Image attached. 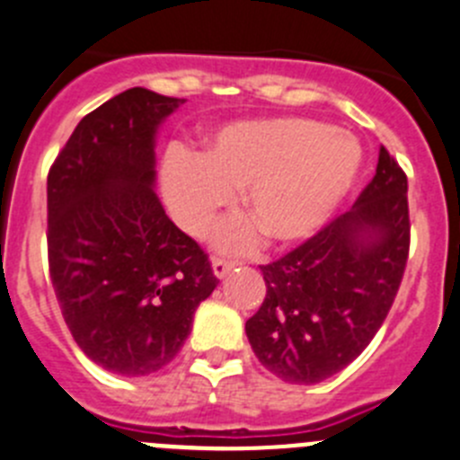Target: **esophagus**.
Here are the masks:
<instances>
[{
  "instance_id": "esophagus-1",
  "label": "esophagus",
  "mask_w": 460,
  "mask_h": 460,
  "mask_svg": "<svg viewBox=\"0 0 460 460\" xmlns=\"http://www.w3.org/2000/svg\"><path fill=\"white\" fill-rule=\"evenodd\" d=\"M233 269H234V261L218 260V257H217V260L212 261V270H214V275H217L218 279H221V278H226V275L230 273V270H233Z\"/></svg>"
}]
</instances>
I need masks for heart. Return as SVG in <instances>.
<instances>
[{
	"label": "heart",
	"mask_w": 460,
	"mask_h": 460,
	"mask_svg": "<svg viewBox=\"0 0 460 460\" xmlns=\"http://www.w3.org/2000/svg\"><path fill=\"white\" fill-rule=\"evenodd\" d=\"M349 133L314 119L246 121L223 128L203 153L176 151L162 162V194L178 226L203 234L243 187L251 221L218 233L226 251H251L260 233L270 243L303 242L334 214L361 169Z\"/></svg>",
	"instance_id": "1"
}]
</instances>
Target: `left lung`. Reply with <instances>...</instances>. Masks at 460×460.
<instances>
[{"label": "left lung", "instance_id": "left-lung-1", "mask_svg": "<svg viewBox=\"0 0 460 460\" xmlns=\"http://www.w3.org/2000/svg\"><path fill=\"white\" fill-rule=\"evenodd\" d=\"M406 173L386 148L352 209L273 264L260 266L266 298L246 336L266 370L318 384L373 341L409 260Z\"/></svg>", "mask_w": 460, "mask_h": 460}]
</instances>
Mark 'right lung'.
Here are the masks:
<instances>
[{
	"label": "right lung",
	"mask_w": 460,
	"mask_h": 460,
	"mask_svg": "<svg viewBox=\"0 0 460 460\" xmlns=\"http://www.w3.org/2000/svg\"><path fill=\"white\" fill-rule=\"evenodd\" d=\"M185 99L130 87L83 117L47 178V248L74 341L102 368L173 361L218 279L153 191L155 133Z\"/></svg>",
	"instance_id": "1"
}]
</instances>
